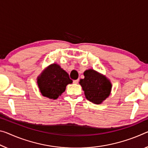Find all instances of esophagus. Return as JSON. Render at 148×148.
<instances>
[{
	"mask_svg": "<svg viewBox=\"0 0 148 148\" xmlns=\"http://www.w3.org/2000/svg\"><path fill=\"white\" fill-rule=\"evenodd\" d=\"M78 82H79V79H75V80H73V83H74V84H78Z\"/></svg>",
	"mask_w": 148,
	"mask_h": 148,
	"instance_id": "34e87169",
	"label": "esophagus"
}]
</instances>
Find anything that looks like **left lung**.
<instances>
[{
	"instance_id": "obj_1",
	"label": "left lung",
	"mask_w": 148,
	"mask_h": 148,
	"mask_svg": "<svg viewBox=\"0 0 148 148\" xmlns=\"http://www.w3.org/2000/svg\"><path fill=\"white\" fill-rule=\"evenodd\" d=\"M84 78L79 84L82 87L86 99L95 104H101L109 97L112 84L109 79L93 69L84 72Z\"/></svg>"
}]
</instances>
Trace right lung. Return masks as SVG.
I'll use <instances>...</instances> for the list:
<instances>
[{"mask_svg":"<svg viewBox=\"0 0 148 148\" xmlns=\"http://www.w3.org/2000/svg\"><path fill=\"white\" fill-rule=\"evenodd\" d=\"M72 83L69 75L57 64L46 68L37 78V85L43 96L57 99L66 90L68 84Z\"/></svg>","mask_w":148,"mask_h":148,"instance_id":"right-lung-1","label":"right lung"}]
</instances>
